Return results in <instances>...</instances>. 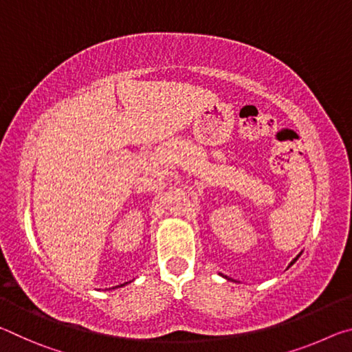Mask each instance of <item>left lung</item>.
<instances>
[{
  "mask_svg": "<svg viewBox=\"0 0 352 352\" xmlns=\"http://www.w3.org/2000/svg\"><path fill=\"white\" fill-rule=\"evenodd\" d=\"M300 256H301V253H300V254H298V256H296V258H295L294 261H292V262H290V265H294V264H295V261H296L298 258H300ZM290 265H289V267H290ZM223 278H226V279H231V278H228V276H223Z\"/></svg>",
  "mask_w": 352,
  "mask_h": 352,
  "instance_id": "1",
  "label": "left lung"
}]
</instances>
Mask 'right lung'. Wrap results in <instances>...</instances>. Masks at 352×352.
I'll return each instance as SVG.
<instances>
[{
    "label": "right lung",
    "mask_w": 352,
    "mask_h": 352,
    "mask_svg": "<svg viewBox=\"0 0 352 352\" xmlns=\"http://www.w3.org/2000/svg\"><path fill=\"white\" fill-rule=\"evenodd\" d=\"M127 283H124V284H119V285H115V287H111V289H118V287H122V285H126Z\"/></svg>",
    "instance_id": "1"
}]
</instances>
